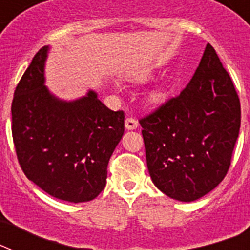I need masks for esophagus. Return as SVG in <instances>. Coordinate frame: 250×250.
Here are the masks:
<instances>
[{
    "label": "esophagus",
    "mask_w": 250,
    "mask_h": 250,
    "mask_svg": "<svg viewBox=\"0 0 250 250\" xmlns=\"http://www.w3.org/2000/svg\"><path fill=\"white\" fill-rule=\"evenodd\" d=\"M139 123L135 120V119L132 118H127L126 120H125V127H126L127 130H135L136 127H138Z\"/></svg>",
    "instance_id": "obj_1"
}]
</instances>
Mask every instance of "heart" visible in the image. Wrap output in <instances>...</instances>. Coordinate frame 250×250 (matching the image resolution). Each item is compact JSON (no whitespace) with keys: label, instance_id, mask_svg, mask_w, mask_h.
<instances>
[{"label":"heart","instance_id":"b5f03b06","mask_svg":"<svg viewBox=\"0 0 250 250\" xmlns=\"http://www.w3.org/2000/svg\"><path fill=\"white\" fill-rule=\"evenodd\" d=\"M151 75V68H143V70H139V71L130 75V79L134 81H140L141 83V81L149 80ZM169 87L165 83H160V85L156 86L155 89L151 90V92L149 94V100L154 105H163L169 99Z\"/></svg>","mask_w":250,"mask_h":250}]
</instances>
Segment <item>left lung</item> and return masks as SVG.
<instances>
[{
	"instance_id": "obj_1",
	"label": "left lung",
	"mask_w": 250,
	"mask_h": 250,
	"mask_svg": "<svg viewBox=\"0 0 250 250\" xmlns=\"http://www.w3.org/2000/svg\"><path fill=\"white\" fill-rule=\"evenodd\" d=\"M140 125L150 176L165 195L189 203L219 185L239 135L240 103L210 43L187 87Z\"/></svg>"
}]
</instances>
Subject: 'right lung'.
I'll return each instance as SVG.
<instances>
[{
    "label": "right lung",
    "instance_id": "add662e5",
    "mask_svg": "<svg viewBox=\"0 0 250 250\" xmlns=\"http://www.w3.org/2000/svg\"><path fill=\"white\" fill-rule=\"evenodd\" d=\"M50 46H43L13 96L12 138L25 175L70 203L90 202L106 185L107 164L124 135V112L112 111L89 90L62 100L45 85Z\"/></svg>",
    "mask_w": 250,
    "mask_h": 250
}]
</instances>
